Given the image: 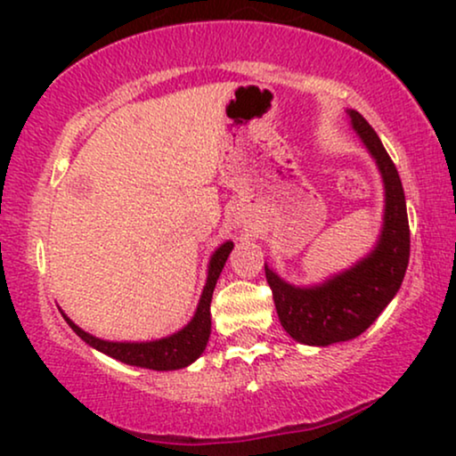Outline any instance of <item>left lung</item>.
<instances>
[{
  "mask_svg": "<svg viewBox=\"0 0 456 456\" xmlns=\"http://www.w3.org/2000/svg\"><path fill=\"white\" fill-rule=\"evenodd\" d=\"M347 115L383 177V228L369 256L321 285H289L265 264V281L282 329L305 346L324 347L362 335L398 293L411 256L409 216L398 169L369 121L358 110L350 109Z\"/></svg>",
  "mask_w": 456,
  "mask_h": 456,
  "instance_id": "obj_1",
  "label": "left lung"
}]
</instances>
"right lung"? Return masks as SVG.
I'll return each mask as SVG.
<instances>
[{
	"label": "right lung",
	"mask_w": 456,
	"mask_h": 456,
	"mask_svg": "<svg viewBox=\"0 0 456 456\" xmlns=\"http://www.w3.org/2000/svg\"><path fill=\"white\" fill-rule=\"evenodd\" d=\"M234 242L226 240L224 245L217 247L214 256L209 259V268H207V282L203 287V295H200L197 312H194L192 321L186 324L184 329H180L177 333L163 337L157 341H104L98 339L90 333H86L84 329H79L70 318L64 314V321L69 322V327L75 330L87 346H92L94 350L106 354V356L119 360V362L140 366V369H152V370H177L184 369V366L192 364L203 350L207 347L211 335V297H214L216 282L220 279L224 264L232 251Z\"/></svg>",
	"instance_id": "obj_1"
}]
</instances>
